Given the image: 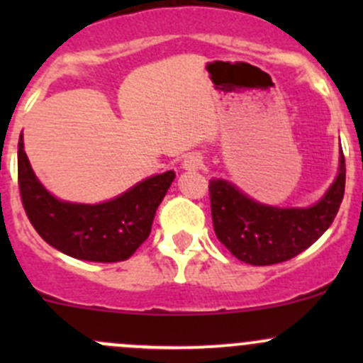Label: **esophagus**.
Wrapping results in <instances>:
<instances>
[{
    "mask_svg": "<svg viewBox=\"0 0 363 363\" xmlns=\"http://www.w3.org/2000/svg\"><path fill=\"white\" fill-rule=\"evenodd\" d=\"M202 164H203V160L199 152H189V155H186L184 160H182V168L189 172L199 170V168H202Z\"/></svg>",
    "mask_w": 363,
    "mask_h": 363,
    "instance_id": "obj_1",
    "label": "esophagus"
}]
</instances>
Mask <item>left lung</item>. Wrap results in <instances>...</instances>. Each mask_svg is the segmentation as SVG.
Returning a JSON list of instances; mask_svg holds the SVG:
<instances>
[{
	"mask_svg": "<svg viewBox=\"0 0 363 363\" xmlns=\"http://www.w3.org/2000/svg\"><path fill=\"white\" fill-rule=\"evenodd\" d=\"M346 184L340 151L339 172L321 200L311 207L259 203L225 179L208 181L216 237L237 259L250 265L286 262L313 246L337 216Z\"/></svg>",
	"mask_w": 363,
	"mask_h": 363,
	"instance_id": "1",
	"label": "left lung"
}]
</instances>
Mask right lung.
Returning a JSON list of instances; mask_svg holds the SVG:
<instances>
[{
  "label": "right lung",
  "mask_w": 363,
  "mask_h": 363,
  "mask_svg": "<svg viewBox=\"0 0 363 363\" xmlns=\"http://www.w3.org/2000/svg\"><path fill=\"white\" fill-rule=\"evenodd\" d=\"M17 175L24 211L49 246L77 259L112 263L128 259L149 237L156 208L174 182L175 172L144 179L101 203H73L43 188L24 151L17 149Z\"/></svg>",
  "instance_id": "obj_1"
}]
</instances>
